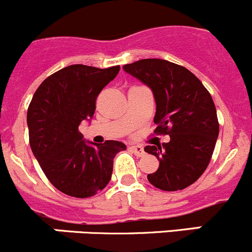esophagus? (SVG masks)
Returning <instances> with one entry per match:
<instances>
[{
	"label": "esophagus",
	"instance_id": "1",
	"mask_svg": "<svg viewBox=\"0 0 252 252\" xmlns=\"http://www.w3.org/2000/svg\"><path fill=\"white\" fill-rule=\"evenodd\" d=\"M130 150L134 152V154L136 155V156L141 157L145 155V151H144V147L140 146V145H135V146H130Z\"/></svg>",
	"mask_w": 252,
	"mask_h": 252
}]
</instances>
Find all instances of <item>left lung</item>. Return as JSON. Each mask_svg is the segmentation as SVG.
<instances>
[{
	"mask_svg": "<svg viewBox=\"0 0 252 252\" xmlns=\"http://www.w3.org/2000/svg\"><path fill=\"white\" fill-rule=\"evenodd\" d=\"M123 69L151 89L156 102L155 133L171 138L145 147L159 161L158 169L147 179L164 191L185 189L207 168L220 133L210 93L190 70L166 60L146 58Z\"/></svg>",
	"mask_w": 252,
	"mask_h": 252,
	"instance_id": "left-lung-1",
	"label": "left lung"
}]
</instances>
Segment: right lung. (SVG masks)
Returning <instances> with one entry per match:
<instances>
[{
    "label": "right lung",
    "mask_w": 252,
    "mask_h": 252,
    "mask_svg": "<svg viewBox=\"0 0 252 252\" xmlns=\"http://www.w3.org/2000/svg\"><path fill=\"white\" fill-rule=\"evenodd\" d=\"M121 67L72 64L45 79L28 108L29 142L51 184L65 195L90 197L110 183L121 141H85L79 131L95 113L96 97Z\"/></svg>",
    "instance_id": "right-lung-1"
}]
</instances>
